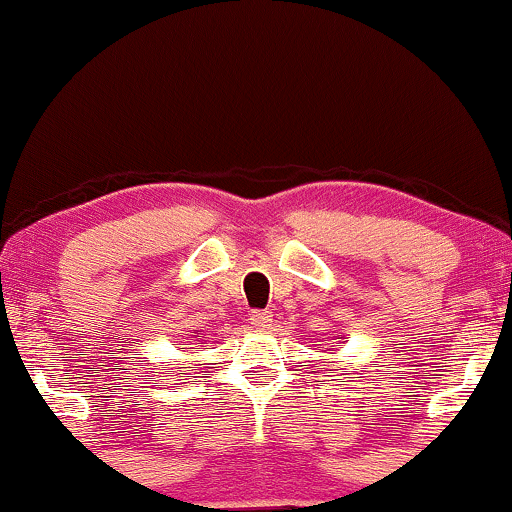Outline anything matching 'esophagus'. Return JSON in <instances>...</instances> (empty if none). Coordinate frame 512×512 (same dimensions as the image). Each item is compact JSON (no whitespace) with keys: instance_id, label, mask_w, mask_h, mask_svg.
<instances>
[{"instance_id":"obj_1","label":"esophagus","mask_w":512,"mask_h":512,"mask_svg":"<svg viewBox=\"0 0 512 512\" xmlns=\"http://www.w3.org/2000/svg\"><path fill=\"white\" fill-rule=\"evenodd\" d=\"M272 312L269 310H255L250 315V322H252V326H257V329H269V326H272Z\"/></svg>"}]
</instances>
